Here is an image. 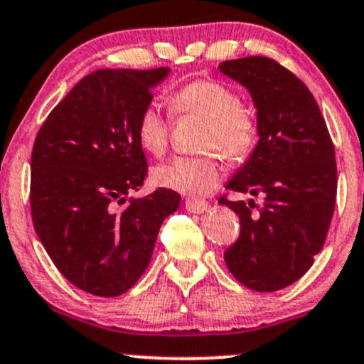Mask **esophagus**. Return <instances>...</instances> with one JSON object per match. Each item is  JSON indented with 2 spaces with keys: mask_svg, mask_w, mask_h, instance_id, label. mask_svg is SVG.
<instances>
[{
  "mask_svg": "<svg viewBox=\"0 0 364 364\" xmlns=\"http://www.w3.org/2000/svg\"><path fill=\"white\" fill-rule=\"evenodd\" d=\"M185 206L190 213H203V211L208 210L210 204H208L204 199H199V197H186Z\"/></svg>",
  "mask_w": 364,
  "mask_h": 364,
  "instance_id": "34e87169",
  "label": "esophagus"
}]
</instances>
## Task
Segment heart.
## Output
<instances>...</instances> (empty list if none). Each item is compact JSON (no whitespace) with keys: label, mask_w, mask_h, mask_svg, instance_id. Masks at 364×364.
<instances>
[{"label":"heart","mask_w":364,"mask_h":364,"mask_svg":"<svg viewBox=\"0 0 364 364\" xmlns=\"http://www.w3.org/2000/svg\"><path fill=\"white\" fill-rule=\"evenodd\" d=\"M172 112L176 115H197L206 119L203 132L204 149H218L236 160L254 147L257 135L256 119L249 108L240 105L231 87L217 80H196L172 92ZM171 135V119L160 105L149 103L136 121V139L147 153H165ZM220 160L215 153L203 156H174L153 171V179L164 188L179 193H206L220 179Z\"/></svg>","instance_id":"b5f03b06"}]
</instances>
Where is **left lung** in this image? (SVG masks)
<instances>
[{"label": "left lung", "instance_id": "8db88e82", "mask_svg": "<svg viewBox=\"0 0 364 364\" xmlns=\"http://www.w3.org/2000/svg\"><path fill=\"white\" fill-rule=\"evenodd\" d=\"M222 74L249 90L257 140L225 188L263 197L218 203L240 218V236L224 252L229 272L256 291L301 279L322 250L336 203V160L315 97L294 73L267 56L222 62Z\"/></svg>", "mask_w": 364, "mask_h": 364}]
</instances>
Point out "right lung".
<instances>
[{
  "label": "right lung",
  "mask_w": 364,
  "mask_h": 364,
  "mask_svg": "<svg viewBox=\"0 0 364 364\" xmlns=\"http://www.w3.org/2000/svg\"><path fill=\"white\" fill-rule=\"evenodd\" d=\"M168 67L100 69L77 81L38 129L31 151L35 231L69 283L117 297L140 279L158 231L181 196L158 188L126 203L147 176L136 121Z\"/></svg>",
  "instance_id": "obj_1"
}]
</instances>
